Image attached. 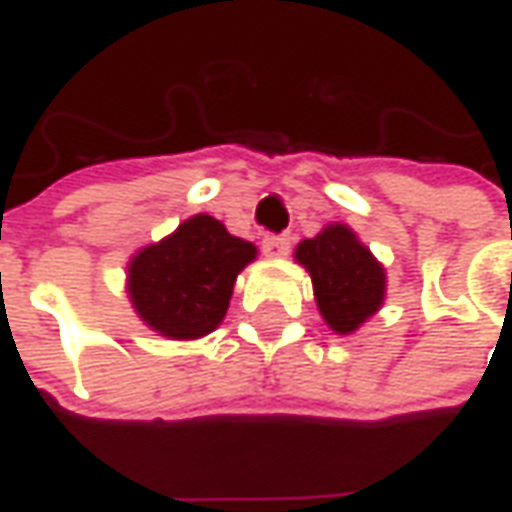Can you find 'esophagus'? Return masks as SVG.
I'll return each instance as SVG.
<instances>
[{"label": "esophagus", "instance_id": "esophagus-1", "mask_svg": "<svg viewBox=\"0 0 512 512\" xmlns=\"http://www.w3.org/2000/svg\"><path fill=\"white\" fill-rule=\"evenodd\" d=\"M263 255L271 257V260H279V257L290 255V238L288 235H268L263 241Z\"/></svg>", "mask_w": 512, "mask_h": 512}]
</instances>
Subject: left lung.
<instances>
[{
	"instance_id": "obj_1",
	"label": "left lung",
	"mask_w": 512,
	"mask_h": 512,
	"mask_svg": "<svg viewBox=\"0 0 512 512\" xmlns=\"http://www.w3.org/2000/svg\"><path fill=\"white\" fill-rule=\"evenodd\" d=\"M293 257L307 268L318 312L334 334H354L384 307V266L348 224H326L315 238H304Z\"/></svg>"
}]
</instances>
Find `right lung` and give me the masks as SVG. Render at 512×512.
Instances as JSON below:
<instances>
[{
  "instance_id": "right-lung-1",
  "label": "right lung",
  "mask_w": 512,
  "mask_h": 512,
  "mask_svg": "<svg viewBox=\"0 0 512 512\" xmlns=\"http://www.w3.org/2000/svg\"><path fill=\"white\" fill-rule=\"evenodd\" d=\"M255 257L252 241L194 213L128 260L126 293L147 329L167 340H200L224 321L235 279Z\"/></svg>"
}]
</instances>
